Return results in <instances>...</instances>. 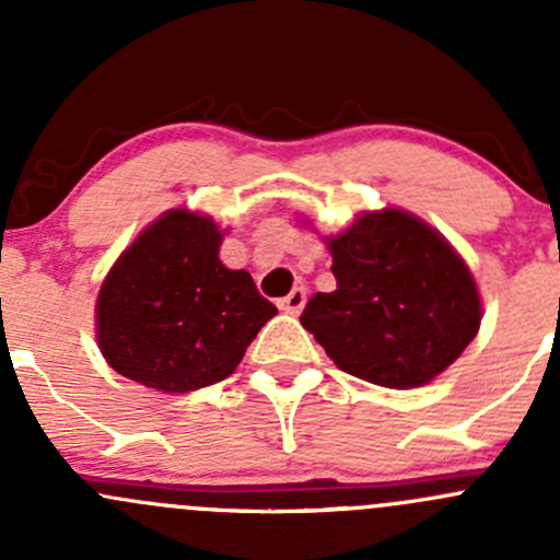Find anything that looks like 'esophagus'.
I'll use <instances>...</instances> for the list:
<instances>
[{"label": "esophagus", "instance_id": "esophagus-1", "mask_svg": "<svg viewBox=\"0 0 560 560\" xmlns=\"http://www.w3.org/2000/svg\"><path fill=\"white\" fill-rule=\"evenodd\" d=\"M303 306H306V290H303V287H295L290 295L279 301V308L287 314H301Z\"/></svg>", "mask_w": 560, "mask_h": 560}]
</instances>
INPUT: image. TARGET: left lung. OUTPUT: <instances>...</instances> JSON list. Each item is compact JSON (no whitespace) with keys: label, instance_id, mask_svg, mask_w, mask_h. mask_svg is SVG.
Returning <instances> with one entry per match:
<instances>
[{"label":"left lung","instance_id":"1","mask_svg":"<svg viewBox=\"0 0 560 560\" xmlns=\"http://www.w3.org/2000/svg\"><path fill=\"white\" fill-rule=\"evenodd\" d=\"M336 290L301 314L327 358L389 389L447 371L482 322L477 281L442 233L400 208L365 211L327 238Z\"/></svg>","mask_w":560,"mask_h":560}]
</instances>
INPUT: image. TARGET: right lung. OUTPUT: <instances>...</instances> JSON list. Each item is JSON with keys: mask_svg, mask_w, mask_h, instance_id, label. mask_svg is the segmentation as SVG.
Segmentation results:
<instances>
[{"mask_svg": "<svg viewBox=\"0 0 560 560\" xmlns=\"http://www.w3.org/2000/svg\"><path fill=\"white\" fill-rule=\"evenodd\" d=\"M211 217L173 208L121 252L97 295V343L113 371L156 393L228 380L276 316L246 270L219 259Z\"/></svg>", "mask_w": 560, "mask_h": 560, "instance_id": "1", "label": "right lung"}]
</instances>
